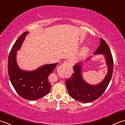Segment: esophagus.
Segmentation results:
<instances>
[{
	"instance_id": "34e87169",
	"label": "esophagus",
	"mask_w": 125,
	"mask_h": 125,
	"mask_svg": "<svg viewBox=\"0 0 125 125\" xmlns=\"http://www.w3.org/2000/svg\"><path fill=\"white\" fill-rule=\"evenodd\" d=\"M70 66V64L67 62H65L62 65H60L57 68V72L59 74H62L68 67V66Z\"/></svg>"
}]
</instances>
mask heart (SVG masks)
Instances as JSON below:
<instances>
[{
  "label": "heart",
  "mask_w": 125,
  "mask_h": 125,
  "mask_svg": "<svg viewBox=\"0 0 125 125\" xmlns=\"http://www.w3.org/2000/svg\"><path fill=\"white\" fill-rule=\"evenodd\" d=\"M88 47H87V46L84 47L82 49V50L81 51V52L80 53V55H81V56L83 55L86 52L88 51Z\"/></svg>",
  "instance_id": "1"
}]
</instances>
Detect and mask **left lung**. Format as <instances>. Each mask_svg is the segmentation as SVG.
<instances>
[{
  "label": "left lung",
  "instance_id": "8db88e82",
  "mask_svg": "<svg viewBox=\"0 0 125 125\" xmlns=\"http://www.w3.org/2000/svg\"><path fill=\"white\" fill-rule=\"evenodd\" d=\"M104 54L108 67V73L102 82L91 85L84 81L82 77L81 62L73 66L74 72L66 79V85L70 95L75 100L81 103H90L98 99L105 92L110 82L113 71V59L111 50L104 39L100 38V46L94 54Z\"/></svg>",
  "mask_w": 125,
  "mask_h": 125
}]
</instances>
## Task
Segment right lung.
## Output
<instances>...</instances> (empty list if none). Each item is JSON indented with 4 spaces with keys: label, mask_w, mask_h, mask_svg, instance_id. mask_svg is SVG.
I'll list each match as a JSON object with an SVG mask.
<instances>
[{
    "label": "right lung",
    "mask_w": 125,
    "mask_h": 125,
    "mask_svg": "<svg viewBox=\"0 0 125 125\" xmlns=\"http://www.w3.org/2000/svg\"><path fill=\"white\" fill-rule=\"evenodd\" d=\"M27 33V32H25L20 35L11 50L9 55L8 73L17 93L27 100H35L44 97L50 92L51 85L48 82V78L58 62L45 65L32 71L20 69L16 61V51L20 50Z\"/></svg>",
    "instance_id": "1"
}]
</instances>
